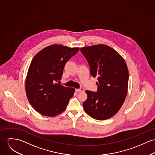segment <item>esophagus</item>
<instances>
[{"label": "esophagus", "mask_w": 155, "mask_h": 155, "mask_svg": "<svg viewBox=\"0 0 155 155\" xmlns=\"http://www.w3.org/2000/svg\"><path fill=\"white\" fill-rule=\"evenodd\" d=\"M75 91H76L77 92H78V93L84 92V89L83 88H80V89H76Z\"/></svg>", "instance_id": "34e87169"}]
</instances>
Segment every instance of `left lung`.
Returning <instances> with one entry per match:
<instances>
[{
    "instance_id": "1",
    "label": "left lung",
    "mask_w": 155,
    "mask_h": 155,
    "mask_svg": "<svg viewBox=\"0 0 155 155\" xmlns=\"http://www.w3.org/2000/svg\"><path fill=\"white\" fill-rule=\"evenodd\" d=\"M87 60L90 74L98 81L97 92L86 90L83 107L94 119L104 120L113 117L127 96L129 71L125 60L113 48L98 44L80 49Z\"/></svg>"
}]
</instances>
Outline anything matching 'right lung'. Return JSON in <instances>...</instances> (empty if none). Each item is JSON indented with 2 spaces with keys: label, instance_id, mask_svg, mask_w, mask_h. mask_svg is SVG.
I'll use <instances>...</instances> for the list:
<instances>
[{
  "label": "right lung",
  "instance_id": "1",
  "mask_svg": "<svg viewBox=\"0 0 155 155\" xmlns=\"http://www.w3.org/2000/svg\"><path fill=\"white\" fill-rule=\"evenodd\" d=\"M80 48L53 44L42 49L32 60L25 80V91L31 106L42 115L54 117L62 113L75 88L58 83L64 68Z\"/></svg>",
  "mask_w": 155,
  "mask_h": 155
}]
</instances>
